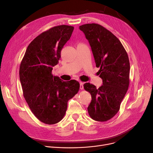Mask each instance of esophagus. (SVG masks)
<instances>
[{
	"instance_id": "1",
	"label": "esophagus",
	"mask_w": 153,
	"mask_h": 153,
	"mask_svg": "<svg viewBox=\"0 0 153 153\" xmlns=\"http://www.w3.org/2000/svg\"><path fill=\"white\" fill-rule=\"evenodd\" d=\"M83 82H79V85H80V86H79V88H80V90H83Z\"/></svg>"
}]
</instances>
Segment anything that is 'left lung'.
I'll use <instances>...</instances> for the list:
<instances>
[{
	"label": "left lung",
	"mask_w": 153,
	"mask_h": 153,
	"mask_svg": "<svg viewBox=\"0 0 153 153\" xmlns=\"http://www.w3.org/2000/svg\"><path fill=\"white\" fill-rule=\"evenodd\" d=\"M79 30L89 42L96 67L100 68V77L103 79V85L99 88L90 83L83 85L91 96L88 111L93 120L106 121L118 112L128 89V55L119 39L101 25L84 24L79 26Z\"/></svg>",
	"instance_id": "left-lung-1"
}]
</instances>
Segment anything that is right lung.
Wrapping results in <instances>:
<instances>
[{
	"mask_svg": "<svg viewBox=\"0 0 153 153\" xmlns=\"http://www.w3.org/2000/svg\"><path fill=\"white\" fill-rule=\"evenodd\" d=\"M74 29L73 26L62 25L42 32L28 45L20 63L24 97L35 117L45 124L54 125L63 119L68 101L79 89V83L75 79L64 82L52 74Z\"/></svg>",
	"mask_w": 153,
	"mask_h": 153,
	"instance_id": "right-lung-1",
	"label": "right lung"
}]
</instances>
